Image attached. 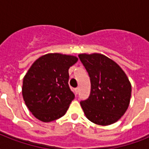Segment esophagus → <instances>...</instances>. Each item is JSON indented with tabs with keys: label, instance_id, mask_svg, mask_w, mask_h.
<instances>
[{
	"label": "esophagus",
	"instance_id": "esophagus-1",
	"mask_svg": "<svg viewBox=\"0 0 149 149\" xmlns=\"http://www.w3.org/2000/svg\"><path fill=\"white\" fill-rule=\"evenodd\" d=\"M79 87H77V88H75V93H76V94H78V93H79Z\"/></svg>",
	"mask_w": 149,
	"mask_h": 149
}]
</instances>
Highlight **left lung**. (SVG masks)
<instances>
[{
    "label": "left lung",
    "instance_id": "left-lung-1",
    "mask_svg": "<svg viewBox=\"0 0 149 149\" xmlns=\"http://www.w3.org/2000/svg\"><path fill=\"white\" fill-rule=\"evenodd\" d=\"M79 58L91 84L89 97L80 101L85 115L97 125L115 123L129 106L132 95L129 79L115 62L102 54H79Z\"/></svg>",
    "mask_w": 149,
    "mask_h": 149
}]
</instances>
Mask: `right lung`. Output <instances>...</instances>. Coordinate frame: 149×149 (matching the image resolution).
Segmentation results:
<instances>
[{
    "label": "right lung",
    "mask_w": 149,
    "mask_h": 149,
    "mask_svg": "<svg viewBox=\"0 0 149 149\" xmlns=\"http://www.w3.org/2000/svg\"><path fill=\"white\" fill-rule=\"evenodd\" d=\"M76 56L49 53L31 65L23 79L22 95L37 119L50 122L63 117L75 98L69 86V69Z\"/></svg>",
    "instance_id": "right-lung-1"
}]
</instances>
